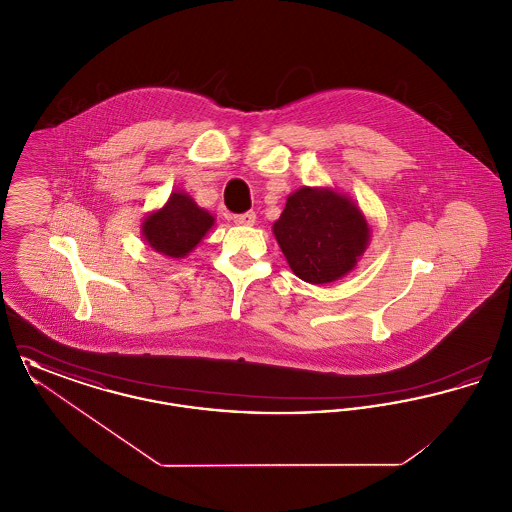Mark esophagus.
Instances as JSON below:
<instances>
[{
    "label": "esophagus",
    "mask_w": 512,
    "mask_h": 512,
    "mask_svg": "<svg viewBox=\"0 0 512 512\" xmlns=\"http://www.w3.org/2000/svg\"><path fill=\"white\" fill-rule=\"evenodd\" d=\"M255 213L253 211H249V213H244V215H234L232 220L236 222V224H240V226H253L255 224Z\"/></svg>",
    "instance_id": "esophagus-1"
}]
</instances>
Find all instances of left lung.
<instances>
[{"instance_id":"obj_1","label":"left lung","mask_w":512,"mask_h":512,"mask_svg":"<svg viewBox=\"0 0 512 512\" xmlns=\"http://www.w3.org/2000/svg\"><path fill=\"white\" fill-rule=\"evenodd\" d=\"M272 234L293 274L315 286L349 274L370 244L361 207L328 186H303L288 195Z\"/></svg>"}]
</instances>
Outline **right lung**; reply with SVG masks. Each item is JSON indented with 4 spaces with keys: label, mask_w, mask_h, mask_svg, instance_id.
<instances>
[{
    "label": "right lung",
    "mask_w": 512,
    "mask_h": 512,
    "mask_svg": "<svg viewBox=\"0 0 512 512\" xmlns=\"http://www.w3.org/2000/svg\"><path fill=\"white\" fill-rule=\"evenodd\" d=\"M215 217L201 209L182 190H174L167 203L142 220V238L151 249L169 257L184 259L213 228Z\"/></svg>",
    "instance_id": "add662e5"
}]
</instances>
